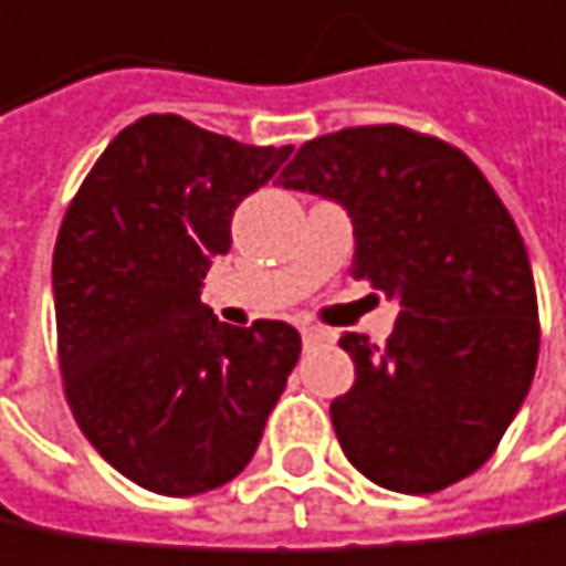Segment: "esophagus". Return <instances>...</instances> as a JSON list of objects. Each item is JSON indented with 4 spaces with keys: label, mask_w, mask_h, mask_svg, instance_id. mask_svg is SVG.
<instances>
[{
    "label": "esophagus",
    "mask_w": 566,
    "mask_h": 566,
    "mask_svg": "<svg viewBox=\"0 0 566 566\" xmlns=\"http://www.w3.org/2000/svg\"><path fill=\"white\" fill-rule=\"evenodd\" d=\"M328 342V332L322 325H303V345H318Z\"/></svg>",
    "instance_id": "esophagus-1"
}]
</instances>
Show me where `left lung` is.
Listing matches in <instances>:
<instances>
[{
    "instance_id": "8db88e82",
    "label": "left lung",
    "mask_w": 566,
    "mask_h": 566,
    "mask_svg": "<svg viewBox=\"0 0 566 566\" xmlns=\"http://www.w3.org/2000/svg\"><path fill=\"white\" fill-rule=\"evenodd\" d=\"M280 185L338 201L352 276L400 303L385 345L342 335L355 385L328 410L348 462L403 495L472 475L518 413L541 345L509 208L465 153L397 123L310 139Z\"/></svg>"
}]
</instances>
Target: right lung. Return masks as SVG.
Segmentation results:
<instances>
[{"label":"right lung","instance_id":"right-lung-1","mask_svg":"<svg viewBox=\"0 0 566 566\" xmlns=\"http://www.w3.org/2000/svg\"><path fill=\"white\" fill-rule=\"evenodd\" d=\"M290 153L149 113L116 133L67 205L51 266L64 397L94 450L149 492L231 482L296 368L293 325L234 328L201 303L234 208Z\"/></svg>","mask_w":566,"mask_h":566}]
</instances>
